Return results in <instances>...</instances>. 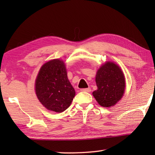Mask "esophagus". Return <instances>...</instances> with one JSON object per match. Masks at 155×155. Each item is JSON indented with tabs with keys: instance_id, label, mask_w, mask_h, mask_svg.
<instances>
[{
	"instance_id": "esophagus-1",
	"label": "esophagus",
	"mask_w": 155,
	"mask_h": 155,
	"mask_svg": "<svg viewBox=\"0 0 155 155\" xmlns=\"http://www.w3.org/2000/svg\"><path fill=\"white\" fill-rule=\"evenodd\" d=\"M81 91H86V92H90L91 89L90 88H85V89H81Z\"/></svg>"
}]
</instances>
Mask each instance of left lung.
<instances>
[{"mask_svg":"<svg viewBox=\"0 0 155 155\" xmlns=\"http://www.w3.org/2000/svg\"><path fill=\"white\" fill-rule=\"evenodd\" d=\"M98 89L92 95L101 107H114L122 98L126 89L125 77L121 68L114 61H108L101 65L96 72Z\"/></svg>","mask_w":155,"mask_h":155,"instance_id":"8db88e82","label":"left lung"}]
</instances>
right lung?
I'll return each mask as SVG.
<instances>
[{"label":"right lung","instance_id":"right-lung-1","mask_svg":"<svg viewBox=\"0 0 155 155\" xmlns=\"http://www.w3.org/2000/svg\"><path fill=\"white\" fill-rule=\"evenodd\" d=\"M35 91L39 101L49 111L61 113L70 106L75 90L63 60L51 59L41 65L35 78Z\"/></svg>","mask_w":155,"mask_h":155}]
</instances>
